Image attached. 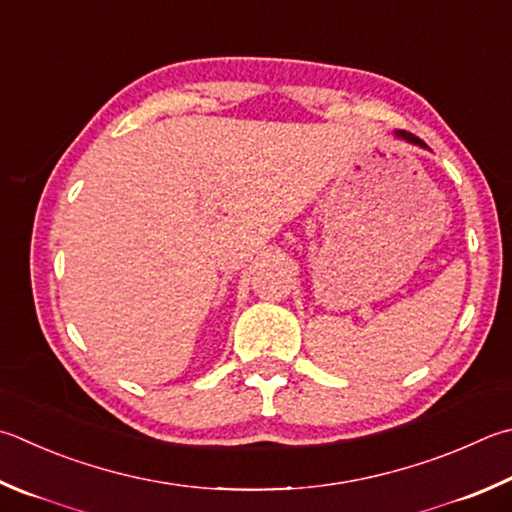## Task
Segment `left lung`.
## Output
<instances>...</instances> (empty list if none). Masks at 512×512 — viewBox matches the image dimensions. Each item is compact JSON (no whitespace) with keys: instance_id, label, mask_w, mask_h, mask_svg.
Instances as JSON below:
<instances>
[{"instance_id":"obj_1","label":"left lung","mask_w":512,"mask_h":512,"mask_svg":"<svg viewBox=\"0 0 512 512\" xmlns=\"http://www.w3.org/2000/svg\"><path fill=\"white\" fill-rule=\"evenodd\" d=\"M394 136H396V138H401V141H405V143H410V145L423 147V150H430V147H427V145L421 141V138H416V136H414V134H410V132H403V129H396Z\"/></svg>"}]
</instances>
